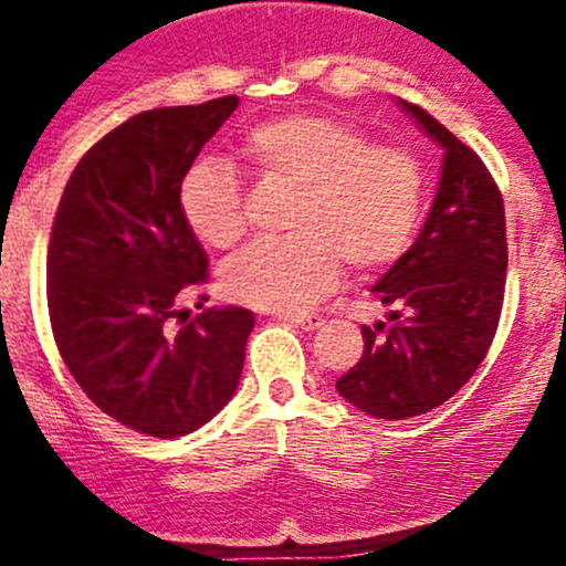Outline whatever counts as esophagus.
<instances>
[{
    "label": "esophagus",
    "mask_w": 566,
    "mask_h": 566,
    "mask_svg": "<svg viewBox=\"0 0 566 566\" xmlns=\"http://www.w3.org/2000/svg\"><path fill=\"white\" fill-rule=\"evenodd\" d=\"M279 319H284V323H293V325H298V328H304V331H315V328H319V325H323V317L319 315H279Z\"/></svg>",
    "instance_id": "34e87169"
}]
</instances>
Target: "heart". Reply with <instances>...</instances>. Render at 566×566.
<instances>
[{"mask_svg": "<svg viewBox=\"0 0 566 566\" xmlns=\"http://www.w3.org/2000/svg\"><path fill=\"white\" fill-rule=\"evenodd\" d=\"M241 156L262 180L295 186L290 235L260 241L230 260L221 287L256 310H306L336 284L342 262L380 271L410 247L424 205V177L408 150L375 145L361 128L328 114H282L256 123ZM188 230L213 249L247 232L243 186L224 158H199L177 186Z\"/></svg>", "mask_w": 566, "mask_h": 566, "instance_id": "heart-1", "label": "heart"}]
</instances>
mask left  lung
I'll return each mask as SVG.
<instances>
[{
    "instance_id": "obj_1",
    "label": "left lung",
    "mask_w": 566,
    "mask_h": 566,
    "mask_svg": "<svg viewBox=\"0 0 566 566\" xmlns=\"http://www.w3.org/2000/svg\"><path fill=\"white\" fill-rule=\"evenodd\" d=\"M443 147L436 202L416 243L373 287L391 323L361 325L364 356L336 391L375 419H410L471 380L499 328L506 284L504 199L482 158L424 108L399 101Z\"/></svg>"
}]
</instances>
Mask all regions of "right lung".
Masks as SVG:
<instances>
[{
  "instance_id": "1",
  "label": "right lung",
  "mask_w": 566,
  "mask_h": 566,
  "mask_svg": "<svg viewBox=\"0 0 566 566\" xmlns=\"http://www.w3.org/2000/svg\"><path fill=\"white\" fill-rule=\"evenodd\" d=\"M235 108L227 95L125 119L76 164L51 227L45 295L62 361L106 416L153 438L188 436L230 402L254 328L241 306L182 310L208 254L177 186Z\"/></svg>"
}]
</instances>
